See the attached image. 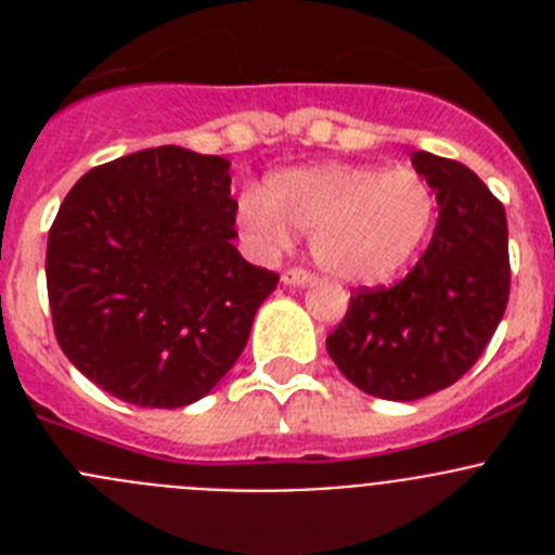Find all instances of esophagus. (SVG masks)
Here are the masks:
<instances>
[{"label": "esophagus", "instance_id": "34e87169", "mask_svg": "<svg viewBox=\"0 0 555 555\" xmlns=\"http://www.w3.org/2000/svg\"><path fill=\"white\" fill-rule=\"evenodd\" d=\"M311 281H313V274L308 272V269L292 267L283 272V283H286V286H308Z\"/></svg>", "mask_w": 555, "mask_h": 555}]
</instances>
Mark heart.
Instances as JSON below:
<instances>
[{"mask_svg":"<svg viewBox=\"0 0 555 555\" xmlns=\"http://www.w3.org/2000/svg\"><path fill=\"white\" fill-rule=\"evenodd\" d=\"M436 199L414 169L317 164L272 175L238 199V222L261 253H281L292 228L311 233V255L347 283H380L405 267L434 222Z\"/></svg>","mask_w":555,"mask_h":555,"instance_id":"heart-1","label":"heart"}]
</instances>
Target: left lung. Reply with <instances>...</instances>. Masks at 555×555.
Wrapping results in <instances>:
<instances>
[{
    "mask_svg": "<svg viewBox=\"0 0 555 555\" xmlns=\"http://www.w3.org/2000/svg\"><path fill=\"white\" fill-rule=\"evenodd\" d=\"M411 160L439 203L428 249L395 286L358 288L325 341L341 375L384 400L453 386L487 350L512 286L503 203L459 160Z\"/></svg>",
    "mask_w": 555,
    "mask_h": 555,
    "instance_id": "1",
    "label": "left lung"
}]
</instances>
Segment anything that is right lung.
Returning <instances> with one entry per match:
<instances>
[{
    "label": "right lung",
    "mask_w": 555,
    "mask_h": 555,
    "mask_svg": "<svg viewBox=\"0 0 555 555\" xmlns=\"http://www.w3.org/2000/svg\"><path fill=\"white\" fill-rule=\"evenodd\" d=\"M228 171L219 155L183 146L132 152L82 175L52 222L57 345L125 403H197L238 361L281 281L233 247Z\"/></svg>",
    "instance_id": "obj_1"
}]
</instances>
